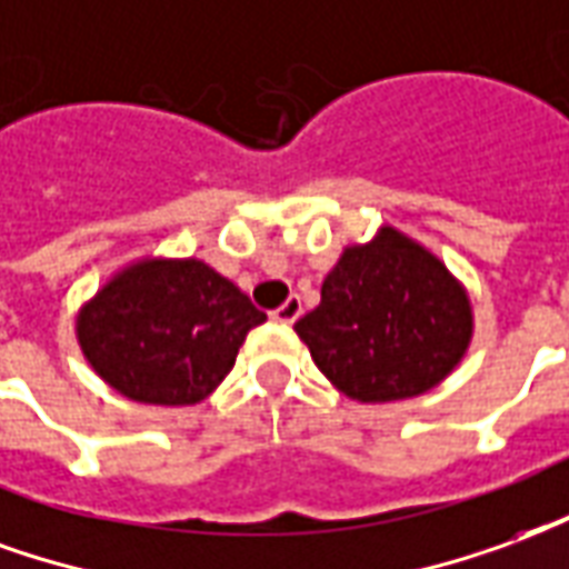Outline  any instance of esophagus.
Listing matches in <instances>:
<instances>
[{
    "instance_id": "obj_1",
    "label": "esophagus",
    "mask_w": 569,
    "mask_h": 569,
    "mask_svg": "<svg viewBox=\"0 0 569 569\" xmlns=\"http://www.w3.org/2000/svg\"><path fill=\"white\" fill-rule=\"evenodd\" d=\"M300 315H302L300 297H288V300L281 302L279 309L272 312V321H279V325H293V321H297Z\"/></svg>"
}]
</instances>
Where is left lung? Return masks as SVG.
<instances>
[{
    "label": "left lung",
    "mask_w": 569,
    "mask_h": 569,
    "mask_svg": "<svg viewBox=\"0 0 569 569\" xmlns=\"http://www.w3.org/2000/svg\"><path fill=\"white\" fill-rule=\"evenodd\" d=\"M293 330L346 397L391 403L437 388L458 367L472 306L437 254L381 227L372 242L342 251L321 302Z\"/></svg>",
    "instance_id": "1"
}]
</instances>
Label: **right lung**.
I'll list each match as a JSON object with an SVG mask.
<instances>
[{
    "label": "right lung",
    "instance_id": "right-lung-1",
    "mask_svg": "<svg viewBox=\"0 0 569 569\" xmlns=\"http://www.w3.org/2000/svg\"><path fill=\"white\" fill-rule=\"evenodd\" d=\"M267 315L202 260L144 257L78 312V346L99 379L136 403L193 406L233 370Z\"/></svg>",
    "mask_w": 569,
    "mask_h": 569
}]
</instances>
